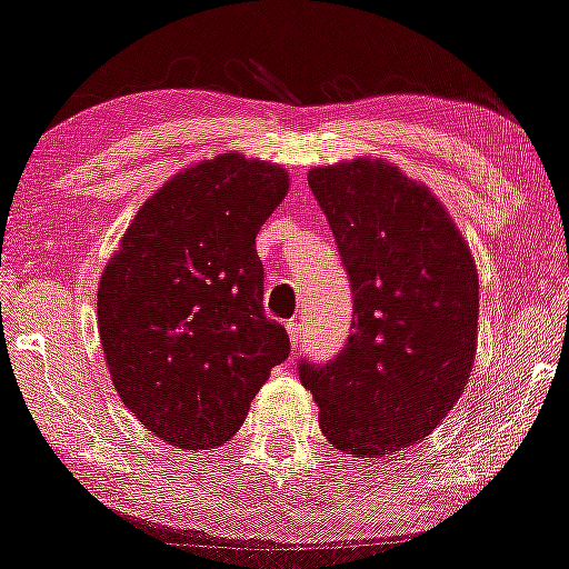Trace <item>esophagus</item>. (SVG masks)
Returning <instances> with one entry per match:
<instances>
[{
    "mask_svg": "<svg viewBox=\"0 0 569 569\" xmlns=\"http://www.w3.org/2000/svg\"><path fill=\"white\" fill-rule=\"evenodd\" d=\"M287 333H290V345H292V349H298L300 341H302V323L298 321V318H292V321L287 323Z\"/></svg>",
    "mask_w": 569,
    "mask_h": 569,
    "instance_id": "34e87169",
    "label": "esophagus"
}]
</instances>
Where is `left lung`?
<instances>
[{
    "label": "left lung",
    "mask_w": 569,
    "mask_h": 569,
    "mask_svg": "<svg viewBox=\"0 0 569 569\" xmlns=\"http://www.w3.org/2000/svg\"><path fill=\"white\" fill-rule=\"evenodd\" d=\"M352 287V333L326 365L300 360L331 446L380 458L430 435L461 399L477 355L479 277L427 186L391 162L313 168Z\"/></svg>",
    "instance_id": "left-lung-1"
}]
</instances>
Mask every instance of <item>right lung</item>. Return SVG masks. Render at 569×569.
<instances>
[{
    "label": "right lung",
    "instance_id": "right-lung-1",
    "mask_svg": "<svg viewBox=\"0 0 569 569\" xmlns=\"http://www.w3.org/2000/svg\"><path fill=\"white\" fill-rule=\"evenodd\" d=\"M290 189L284 168L238 152L162 183L123 232L98 287L116 391L154 438L186 450L230 440L290 355L263 316L256 236Z\"/></svg>",
    "mask_w": 569,
    "mask_h": 569
}]
</instances>
